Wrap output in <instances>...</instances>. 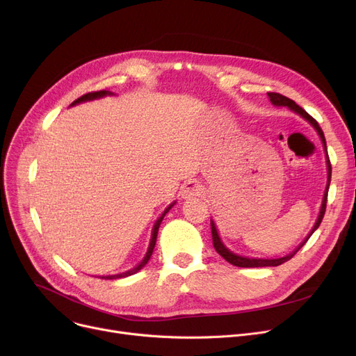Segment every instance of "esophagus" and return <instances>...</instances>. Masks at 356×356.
<instances>
[{
    "label": "esophagus",
    "instance_id": "1",
    "mask_svg": "<svg viewBox=\"0 0 356 356\" xmlns=\"http://www.w3.org/2000/svg\"><path fill=\"white\" fill-rule=\"evenodd\" d=\"M202 194V187L195 182V181H190L187 184H184L181 187V197L182 198H191V197H198Z\"/></svg>",
    "mask_w": 356,
    "mask_h": 356
}]
</instances>
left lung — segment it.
Here are the masks:
<instances>
[{"label":"left lung","mask_w":356,"mask_h":356,"mask_svg":"<svg viewBox=\"0 0 356 356\" xmlns=\"http://www.w3.org/2000/svg\"><path fill=\"white\" fill-rule=\"evenodd\" d=\"M268 97H269V99H270V103H273L274 106H285V107H289L290 110H293L294 113H297V114H300L302 118H306V120L317 130V133H318V136H320V139H321V142H323V147H325V150H326V158H327V185H326V190H325V195H323V201H321V207H320V213H318V217H317V222L314 223V227L312 229V232H310V234L307 236L306 238V241H304L294 252H291V253H289V255H285V257H282V258H277V259H258V258H245V257H241V255H236V253H233L232 250H229L225 245H223V242H222V239H220V236H218V232H217V229H216V225H214V222L211 220V236H213V246H214V249L217 250V253L220 257H223L229 264H232V265H234V266H241V268H258V266H278V265H281V264H284V262H286V261H290L296 253L304 246V243H306L307 241H309V238L310 236L314 233V230L320 226V223H321V220H323V216H325V211H326V202H327V191H329V185H330V178H332V165H330V161H329V156H327V149H326V139H325V134H323V130L320 129V126H318V123L314 120V118L306 111V110H302L298 104H296L293 99H290V98H286V97H284V95H281V94H278V92H268Z\"/></svg>","instance_id":"1"}]
</instances>
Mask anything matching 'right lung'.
Instances as JSON below:
<instances>
[{
	"label": "right lung",
	"instance_id": "add662e5",
	"mask_svg": "<svg viewBox=\"0 0 356 356\" xmlns=\"http://www.w3.org/2000/svg\"><path fill=\"white\" fill-rule=\"evenodd\" d=\"M106 95H111V92L110 91H106V90H103V91H94V92H88V94H86V95H82V97H79L78 99H75L74 103L71 104V106H75V104H79V103H83V101H91V99H97V98H101V97H106ZM174 204L175 202H172L171 206H169L168 209H165V211L162 213V216L156 220V223H155V226H154V230H152V238H150V243H149V249H147V252H146V257L143 258V261L138 265V266H134L133 269H130V270H127V273H122V274H117V275H108V277H101L103 280H115V278H124V277H129V275H133V274H136L138 270H140L147 262H149V259H150V257H152V252H154V248H155V245H156V236H158V230H159V226H161V223H162V220H163V217H165V214L171 210L172 207H174Z\"/></svg>",
	"mask_w": 356,
	"mask_h": 356
}]
</instances>
